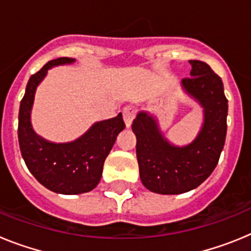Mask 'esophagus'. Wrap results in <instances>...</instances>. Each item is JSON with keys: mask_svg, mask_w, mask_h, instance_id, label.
Wrapping results in <instances>:
<instances>
[{"mask_svg": "<svg viewBox=\"0 0 251 251\" xmlns=\"http://www.w3.org/2000/svg\"><path fill=\"white\" fill-rule=\"evenodd\" d=\"M134 117H136V110L133 109L132 106H126L123 109V119L127 128H129L132 126V122L134 119Z\"/></svg>", "mask_w": 251, "mask_h": 251, "instance_id": "1", "label": "esophagus"}]
</instances>
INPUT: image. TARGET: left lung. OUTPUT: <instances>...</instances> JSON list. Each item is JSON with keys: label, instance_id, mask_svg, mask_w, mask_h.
<instances>
[{"label": "left lung", "instance_id": "1", "mask_svg": "<svg viewBox=\"0 0 251 251\" xmlns=\"http://www.w3.org/2000/svg\"><path fill=\"white\" fill-rule=\"evenodd\" d=\"M190 76L181 88L202 108L203 123L188 145H172L159 129L156 117L139 110L132 129L137 138L139 176L146 188L161 195L191 191L216 167L226 138L227 99L221 77L200 60H190Z\"/></svg>", "mask_w": 251, "mask_h": 251}]
</instances>
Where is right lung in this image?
<instances>
[{
    "label": "right lung",
    "instance_id": "add662e5",
    "mask_svg": "<svg viewBox=\"0 0 251 251\" xmlns=\"http://www.w3.org/2000/svg\"><path fill=\"white\" fill-rule=\"evenodd\" d=\"M75 59L51 60L31 75L19 112V143L22 158L35 178L50 191L79 195L97 187L106 156L119 133L126 128L122 113L106 121L95 122L83 136L73 142L54 143L40 137L31 124V110L37 86L52 66L73 64Z\"/></svg>",
    "mask_w": 251,
    "mask_h": 251
}]
</instances>
